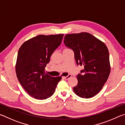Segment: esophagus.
Returning a JSON list of instances; mask_svg holds the SVG:
<instances>
[{"instance_id":"esophagus-1","label":"esophagus","mask_w":125,"mask_h":125,"mask_svg":"<svg viewBox=\"0 0 125 125\" xmlns=\"http://www.w3.org/2000/svg\"><path fill=\"white\" fill-rule=\"evenodd\" d=\"M71 76H72V75H70V74H69V75H68L67 76H65V77H63V78H64L65 80H68L69 78H70L71 77Z\"/></svg>"}]
</instances>
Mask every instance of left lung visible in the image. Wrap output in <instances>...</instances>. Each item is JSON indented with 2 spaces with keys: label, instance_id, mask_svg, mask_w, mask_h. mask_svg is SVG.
Masks as SVG:
<instances>
[{
  "label": "left lung",
  "instance_id": "obj_1",
  "mask_svg": "<svg viewBox=\"0 0 125 125\" xmlns=\"http://www.w3.org/2000/svg\"><path fill=\"white\" fill-rule=\"evenodd\" d=\"M64 42L73 51L77 65L84 67L77 76L78 83L73 88L74 92L83 98L94 97L102 89L110 73L108 48L87 32L66 34Z\"/></svg>",
  "mask_w": 125,
  "mask_h": 125
}]
</instances>
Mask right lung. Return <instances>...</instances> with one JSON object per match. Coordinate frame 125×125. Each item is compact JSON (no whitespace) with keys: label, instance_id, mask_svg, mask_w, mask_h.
<instances>
[{"label":"right lung","instance_id":"obj_1","mask_svg":"<svg viewBox=\"0 0 125 125\" xmlns=\"http://www.w3.org/2000/svg\"><path fill=\"white\" fill-rule=\"evenodd\" d=\"M64 34L38 35L25 42L19 50L16 73L19 82L28 94L45 99L53 94L61 77L45 73L50 56L61 44Z\"/></svg>","mask_w":125,"mask_h":125}]
</instances>
